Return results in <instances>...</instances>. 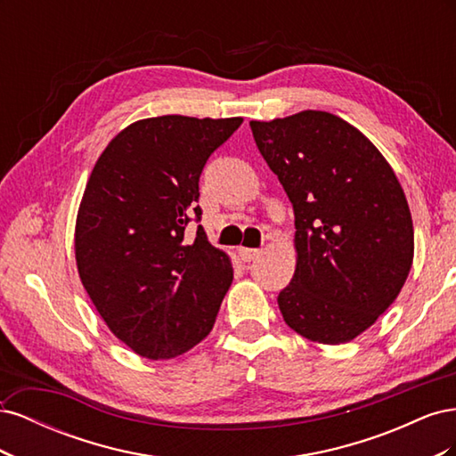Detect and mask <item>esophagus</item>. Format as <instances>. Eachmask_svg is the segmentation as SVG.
<instances>
[{
    "instance_id": "esophagus-1",
    "label": "esophagus",
    "mask_w": 456,
    "mask_h": 456,
    "mask_svg": "<svg viewBox=\"0 0 456 456\" xmlns=\"http://www.w3.org/2000/svg\"><path fill=\"white\" fill-rule=\"evenodd\" d=\"M238 253H240V256H241L243 262H251V260L258 258L262 251H260V249H249V247H240Z\"/></svg>"
}]
</instances>
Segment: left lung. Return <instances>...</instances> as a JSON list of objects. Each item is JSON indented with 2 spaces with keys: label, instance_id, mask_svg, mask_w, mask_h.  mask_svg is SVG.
<instances>
[{
  "label": "left lung",
  "instance_id": "8db88e82",
  "mask_svg": "<svg viewBox=\"0 0 456 456\" xmlns=\"http://www.w3.org/2000/svg\"><path fill=\"white\" fill-rule=\"evenodd\" d=\"M262 158L295 211L297 270L278 297L308 340L355 338L402 291L415 236L395 173L344 119L317 110L251 121Z\"/></svg>",
  "mask_w": 456,
  "mask_h": 456
}]
</instances>
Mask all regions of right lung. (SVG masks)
Returning <instances> with one entry per match:
<instances>
[{
    "mask_svg": "<svg viewBox=\"0 0 456 456\" xmlns=\"http://www.w3.org/2000/svg\"><path fill=\"white\" fill-rule=\"evenodd\" d=\"M241 118L159 116L106 146L76 223L81 283L110 330L148 360H171L211 333L232 285L230 258L200 223V176Z\"/></svg>",
    "mask_w": 456,
    "mask_h": 456,
    "instance_id": "right-lung-1",
    "label": "right lung"
}]
</instances>
